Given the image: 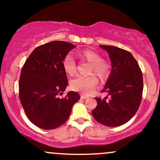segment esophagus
<instances>
[{"mask_svg": "<svg viewBox=\"0 0 160 160\" xmlns=\"http://www.w3.org/2000/svg\"><path fill=\"white\" fill-rule=\"evenodd\" d=\"M80 97H81V98H82V99H86V98H88V96L87 95H80Z\"/></svg>", "mask_w": 160, "mask_h": 160, "instance_id": "obj_1", "label": "esophagus"}]
</instances>
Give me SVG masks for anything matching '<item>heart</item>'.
<instances>
[{"label": "heart", "instance_id": "heart-1", "mask_svg": "<svg viewBox=\"0 0 160 160\" xmlns=\"http://www.w3.org/2000/svg\"><path fill=\"white\" fill-rule=\"evenodd\" d=\"M79 56L91 64L90 72H94L100 80L108 78L110 74V65L107 62L102 60V56L95 51L90 49L80 51ZM62 66L66 74L74 75L76 73V62L71 55H67L62 62ZM97 85V79L93 74L82 76L78 75L71 81V86L75 91L80 92L84 95H89Z\"/></svg>", "mask_w": 160, "mask_h": 160}]
</instances>
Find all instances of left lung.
Instances as JSON below:
<instances>
[{
  "mask_svg": "<svg viewBox=\"0 0 160 160\" xmlns=\"http://www.w3.org/2000/svg\"><path fill=\"white\" fill-rule=\"evenodd\" d=\"M109 54L111 72L102 92L104 98H95L97 107L92 111L97 122L110 126H120L135 116L142 99L143 76L138 63L125 49L99 45Z\"/></svg>",
  "mask_w": 160,
  "mask_h": 160,
  "instance_id": "obj_1",
  "label": "left lung"
}]
</instances>
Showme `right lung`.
I'll return each mask as SVG.
<instances>
[{
	"label": "right lung",
	"mask_w": 160,
	"mask_h": 160,
	"mask_svg": "<svg viewBox=\"0 0 160 160\" xmlns=\"http://www.w3.org/2000/svg\"><path fill=\"white\" fill-rule=\"evenodd\" d=\"M76 47L65 41L39 46L25 61L20 74L19 99L28 120L40 128L54 129L68 119L80 98L74 91L60 98L68 85L62 62Z\"/></svg>",
	"instance_id": "add662e5"
}]
</instances>
